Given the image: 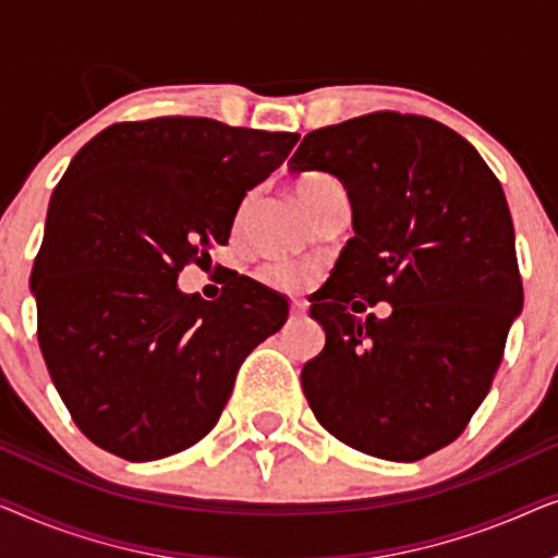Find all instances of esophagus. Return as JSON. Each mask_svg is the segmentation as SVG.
Listing matches in <instances>:
<instances>
[{
	"label": "esophagus",
	"mask_w": 558,
	"mask_h": 558,
	"mask_svg": "<svg viewBox=\"0 0 558 558\" xmlns=\"http://www.w3.org/2000/svg\"><path fill=\"white\" fill-rule=\"evenodd\" d=\"M304 315H307V304H304V302H292V310H289V317H292V319H302Z\"/></svg>",
	"instance_id": "1"
}]
</instances>
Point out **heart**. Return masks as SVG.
I'll list each match as a JSON object with an SVG mask.
<instances>
[{
	"label": "heart",
	"mask_w": 558,
	"mask_h": 558,
	"mask_svg": "<svg viewBox=\"0 0 558 558\" xmlns=\"http://www.w3.org/2000/svg\"><path fill=\"white\" fill-rule=\"evenodd\" d=\"M294 190L310 216H317V213L323 210L332 197L345 195L342 193V185L338 182V178H332V174L327 172H317V170L300 174ZM243 216H246V210H241L239 223H243ZM258 279L274 289H281V292H300V289L312 284V279H315V269L307 264L274 262V264H264L262 269H258Z\"/></svg>",
	"instance_id": "heart-1"
}]
</instances>
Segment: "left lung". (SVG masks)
I'll return each instance as SVG.
<instances>
[{"label":"left lung","instance_id":"left-lung-1","mask_svg":"<svg viewBox=\"0 0 558 558\" xmlns=\"http://www.w3.org/2000/svg\"><path fill=\"white\" fill-rule=\"evenodd\" d=\"M289 170L335 174L355 228L310 307V409L357 452L424 460L470 424L523 307L506 193L464 136L399 111L310 132ZM365 301L392 315L361 318Z\"/></svg>","mask_w":558,"mask_h":558}]
</instances>
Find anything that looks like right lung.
I'll use <instances>...</instances> for the list:
<instances>
[{
  "instance_id": "add662e5",
  "label": "right lung",
  "mask_w": 558,
  "mask_h": 558,
  "mask_svg": "<svg viewBox=\"0 0 558 558\" xmlns=\"http://www.w3.org/2000/svg\"><path fill=\"white\" fill-rule=\"evenodd\" d=\"M300 134L205 117L119 121L52 190L35 256L37 342L86 437L129 462L201 441L241 363L287 323L289 304L248 277L216 302L182 294L187 264L226 246L251 187Z\"/></svg>"
}]
</instances>
